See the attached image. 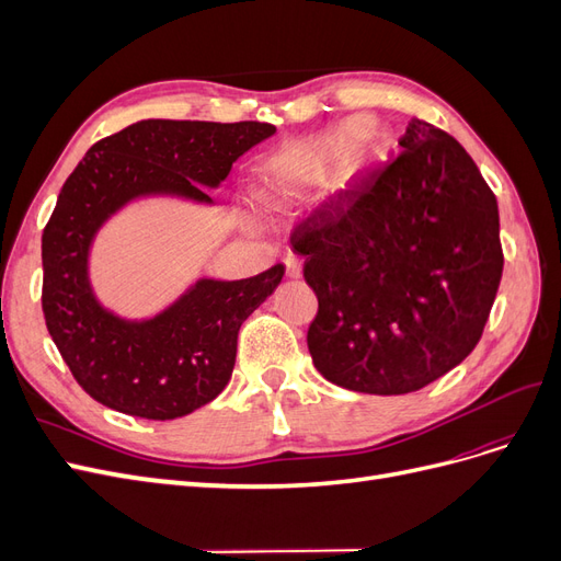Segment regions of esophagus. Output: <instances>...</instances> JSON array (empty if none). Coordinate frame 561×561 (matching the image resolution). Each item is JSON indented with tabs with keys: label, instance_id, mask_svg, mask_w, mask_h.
Listing matches in <instances>:
<instances>
[{
	"label": "esophagus",
	"instance_id": "obj_1",
	"mask_svg": "<svg viewBox=\"0 0 561 561\" xmlns=\"http://www.w3.org/2000/svg\"><path fill=\"white\" fill-rule=\"evenodd\" d=\"M285 274H287V278L301 276V260L297 257V254H287L285 257Z\"/></svg>",
	"mask_w": 561,
	"mask_h": 561
}]
</instances>
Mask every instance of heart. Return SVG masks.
Returning <instances> with one entry per match:
<instances>
[{"label":"heart","mask_w":561,"mask_h":561,"mask_svg":"<svg viewBox=\"0 0 561 561\" xmlns=\"http://www.w3.org/2000/svg\"><path fill=\"white\" fill-rule=\"evenodd\" d=\"M367 128V118H348L339 124L328 138L285 147L268 161L262 180V198L274 208H290L304 194L325 184L336 171L358 135Z\"/></svg>","instance_id":"1"}]
</instances>
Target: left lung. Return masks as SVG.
I'll return each instance as SVG.
<instances>
[{
    "mask_svg": "<svg viewBox=\"0 0 561 561\" xmlns=\"http://www.w3.org/2000/svg\"><path fill=\"white\" fill-rule=\"evenodd\" d=\"M402 154L293 239L318 297L307 342L328 381L404 396L463 363L499 293V203L451 135L412 118Z\"/></svg>",
    "mask_w": 561,
    "mask_h": 561,
    "instance_id": "8db88e82",
    "label": "left lung"
}]
</instances>
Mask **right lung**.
<instances>
[{
	"instance_id": "1",
	"label": "right lung",
	"mask_w": 561,
	"mask_h": 561,
	"mask_svg": "<svg viewBox=\"0 0 561 561\" xmlns=\"http://www.w3.org/2000/svg\"><path fill=\"white\" fill-rule=\"evenodd\" d=\"M276 133L260 122L147 118L95 142L67 178L42 236V307L50 339L79 386L128 416L168 421L222 393L243 320L274 295L285 266L241 280L201 276L157 313L105 307L91 280L98 233L133 203L175 198L213 208L248 149Z\"/></svg>"
}]
</instances>
